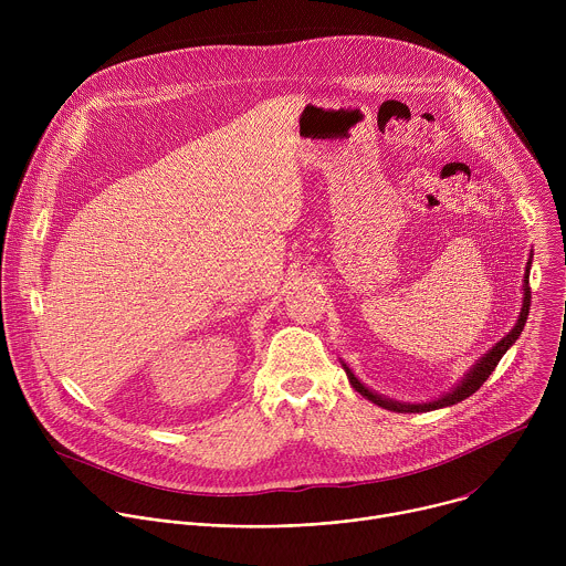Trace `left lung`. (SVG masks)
I'll use <instances>...</instances> for the list:
<instances>
[{
  "instance_id": "8db88e82",
  "label": "left lung",
  "mask_w": 566,
  "mask_h": 566,
  "mask_svg": "<svg viewBox=\"0 0 566 566\" xmlns=\"http://www.w3.org/2000/svg\"><path fill=\"white\" fill-rule=\"evenodd\" d=\"M531 269V260H528V264H526V273H524V304H522V313H520V319H517V325L486 354L483 356L472 369H470V374H465V378L450 391V394H446V396H441L439 400H430V402H415V406H410V402H398V400H389V398H382V396H378V394H374V391H369L354 374H352V369L345 365V371H347V376H349V382H352V387L356 389V391H360L365 398H369L371 402H376V406H380V408H385V410H391V412H430V410H439V408H448V406H454V402H461L463 398H468V396H472L483 382L489 380V376L495 371V367L500 365V360H502V356L509 352V347L520 338V334H522V329H524V325H526V317H528V308H531V286H528V271Z\"/></svg>"
}]
</instances>
